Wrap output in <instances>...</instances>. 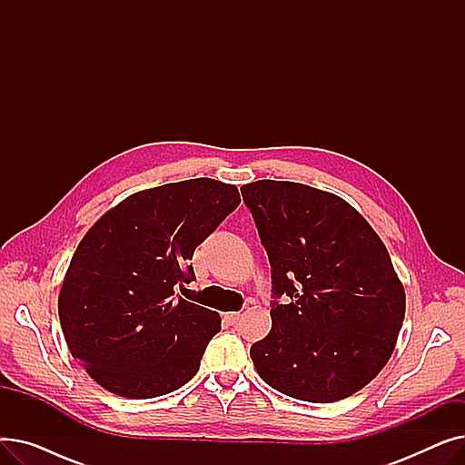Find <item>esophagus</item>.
<instances>
[{"instance_id": "34e87169", "label": "esophagus", "mask_w": 465, "mask_h": 465, "mask_svg": "<svg viewBox=\"0 0 465 465\" xmlns=\"http://www.w3.org/2000/svg\"><path fill=\"white\" fill-rule=\"evenodd\" d=\"M224 319H226V322H228L230 326H235V324L239 322V319H241V314H239V312H226Z\"/></svg>"}]
</instances>
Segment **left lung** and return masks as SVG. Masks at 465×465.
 <instances>
[{
	"instance_id": "1",
	"label": "left lung",
	"mask_w": 465,
	"mask_h": 465,
	"mask_svg": "<svg viewBox=\"0 0 465 465\" xmlns=\"http://www.w3.org/2000/svg\"><path fill=\"white\" fill-rule=\"evenodd\" d=\"M241 195L272 265V331L251 347L258 375L302 401L352 396L386 365L405 316L384 242L330 192L256 181Z\"/></svg>"
}]
</instances>
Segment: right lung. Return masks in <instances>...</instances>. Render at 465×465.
I'll return each mask as SVG.
<instances>
[{
	"label": "right lung",
	"mask_w": 465,
	"mask_h": 465,
	"mask_svg": "<svg viewBox=\"0 0 465 465\" xmlns=\"http://www.w3.org/2000/svg\"><path fill=\"white\" fill-rule=\"evenodd\" d=\"M241 203L233 184L190 179L132 193L88 230L58 312L73 358L109 392L149 400L200 370L220 316L177 294L193 251Z\"/></svg>",
	"instance_id": "add662e5"
}]
</instances>
